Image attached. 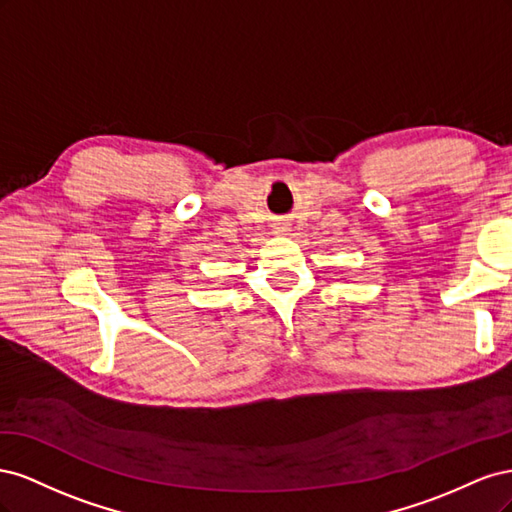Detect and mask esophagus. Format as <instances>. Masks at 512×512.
I'll use <instances>...</instances> for the list:
<instances>
[{
	"mask_svg": "<svg viewBox=\"0 0 512 512\" xmlns=\"http://www.w3.org/2000/svg\"><path fill=\"white\" fill-rule=\"evenodd\" d=\"M280 232H286V228H280Z\"/></svg>",
	"mask_w": 512,
	"mask_h": 512,
	"instance_id": "1",
	"label": "esophagus"
}]
</instances>
